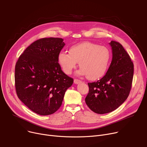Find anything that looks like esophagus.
<instances>
[{"instance_id":"esophagus-1","label":"esophagus","mask_w":147,"mask_h":147,"mask_svg":"<svg viewBox=\"0 0 147 147\" xmlns=\"http://www.w3.org/2000/svg\"><path fill=\"white\" fill-rule=\"evenodd\" d=\"M81 82V80H78V79H74V83L75 84H79V83H80Z\"/></svg>"}]
</instances>
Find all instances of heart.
I'll return each mask as SVG.
<instances>
[{
  "label": "heart",
  "instance_id": "1",
  "mask_svg": "<svg viewBox=\"0 0 147 147\" xmlns=\"http://www.w3.org/2000/svg\"><path fill=\"white\" fill-rule=\"evenodd\" d=\"M110 59L111 53L107 47L84 42L71 46L69 53L60 52L58 62L66 74H71L79 62L81 69L78 74L87 75L90 80H96L106 73Z\"/></svg>",
  "mask_w": 147,
  "mask_h": 147
}]
</instances>
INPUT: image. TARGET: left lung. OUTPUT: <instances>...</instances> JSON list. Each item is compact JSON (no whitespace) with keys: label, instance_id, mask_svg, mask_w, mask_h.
<instances>
[{"label":"left lung","instance_id":"obj_1","mask_svg":"<svg viewBox=\"0 0 147 147\" xmlns=\"http://www.w3.org/2000/svg\"><path fill=\"white\" fill-rule=\"evenodd\" d=\"M113 57L109 69L97 82L88 83L85 98L88 107L97 114L110 113L117 109L130 93L134 76V63L119 42L111 41Z\"/></svg>","mask_w":147,"mask_h":147}]
</instances>
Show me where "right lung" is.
Segmentation results:
<instances>
[{
  "label": "right lung",
  "mask_w": 147,
  "mask_h": 147,
  "mask_svg": "<svg viewBox=\"0 0 147 147\" xmlns=\"http://www.w3.org/2000/svg\"><path fill=\"white\" fill-rule=\"evenodd\" d=\"M63 41L53 37L37 40L24 50L15 65L17 96L40 115L55 113L74 82L58 63V56L65 45Z\"/></svg>",
  "instance_id": "obj_1"
}]
</instances>
